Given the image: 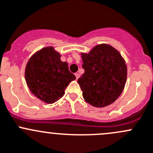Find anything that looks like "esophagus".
<instances>
[{
	"instance_id": "1",
	"label": "esophagus",
	"mask_w": 153,
	"mask_h": 153,
	"mask_svg": "<svg viewBox=\"0 0 153 153\" xmlns=\"http://www.w3.org/2000/svg\"><path fill=\"white\" fill-rule=\"evenodd\" d=\"M75 77H76V79L78 80V78H79V77H80V75L78 73H75Z\"/></svg>"
}]
</instances>
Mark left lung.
Masks as SVG:
<instances>
[{
	"instance_id": "1",
	"label": "left lung",
	"mask_w": 153,
	"mask_h": 153,
	"mask_svg": "<svg viewBox=\"0 0 153 153\" xmlns=\"http://www.w3.org/2000/svg\"><path fill=\"white\" fill-rule=\"evenodd\" d=\"M84 73L78 78L84 100L95 107H105L122 93L127 67L121 53L109 44L96 45L81 52Z\"/></svg>"
}]
</instances>
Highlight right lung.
Listing matches in <instances>:
<instances>
[{
  "label": "right lung",
  "instance_id": "add662e5",
  "mask_svg": "<svg viewBox=\"0 0 153 153\" xmlns=\"http://www.w3.org/2000/svg\"><path fill=\"white\" fill-rule=\"evenodd\" d=\"M61 56L53 47H44L33 54L26 65L25 80L29 90L46 104L62 98L67 86L76 78Z\"/></svg>",
  "mask_w": 153,
  "mask_h": 153
}]
</instances>
